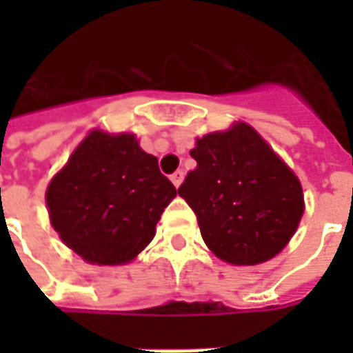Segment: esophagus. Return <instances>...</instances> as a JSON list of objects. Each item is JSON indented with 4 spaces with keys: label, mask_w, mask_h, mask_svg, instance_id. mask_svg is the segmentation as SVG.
Instances as JSON below:
<instances>
[{
    "label": "esophagus",
    "mask_w": 353,
    "mask_h": 353,
    "mask_svg": "<svg viewBox=\"0 0 353 353\" xmlns=\"http://www.w3.org/2000/svg\"><path fill=\"white\" fill-rule=\"evenodd\" d=\"M170 179H172V183L176 185V187H179L181 181H183V172H181V170H177V172H174V174L170 176Z\"/></svg>",
    "instance_id": "1"
}]
</instances>
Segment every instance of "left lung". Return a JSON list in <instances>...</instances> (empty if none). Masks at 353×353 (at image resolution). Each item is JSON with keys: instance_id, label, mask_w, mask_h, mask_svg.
I'll use <instances>...</instances> for the list:
<instances>
[{"instance_id": "left-lung-1", "label": "left lung", "mask_w": 353, "mask_h": 353, "mask_svg": "<svg viewBox=\"0 0 353 353\" xmlns=\"http://www.w3.org/2000/svg\"><path fill=\"white\" fill-rule=\"evenodd\" d=\"M196 168L179 196L196 215L206 245L232 265H259L280 253L303 217L296 176L250 124L196 141Z\"/></svg>"}]
</instances>
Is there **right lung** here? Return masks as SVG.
<instances>
[{
    "label": "right lung",
    "mask_w": 353,
    "mask_h": 353,
    "mask_svg": "<svg viewBox=\"0 0 353 353\" xmlns=\"http://www.w3.org/2000/svg\"><path fill=\"white\" fill-rule=\"evenodd\" d=\"M177 194L132 134H88L47 189L50 221L88 263H128L154 236Z\"/></svg>",
    "instance_id": "right-lung-1"
}]
</instances>
